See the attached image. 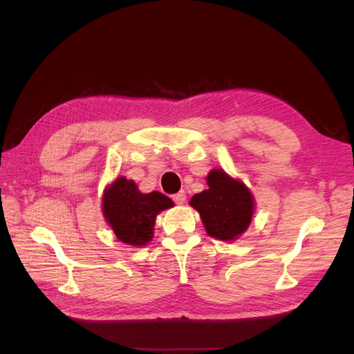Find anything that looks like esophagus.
<instances>
[{
    "label": "esophagus",
    "mask_w": 354,
    "mask_h": 354,
    "mask_svg": "<svg viewBox=\"0 0 354 354\" xmlns=\"http://www.w3.org/2000/svg\"><path fill=\"white\" fill-rule=\"evenodd\" d=\"M173 201L177 203V205H181V203H183V202L186 201V194H185L183 190H180L178 194L173 195Z\"/></svg>",
    "instance_id": "1"
}]
</instances>
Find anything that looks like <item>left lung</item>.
Wrapping results in <instances>:
<instances>
[{"mask_svg":"<svg viewBox=\"0 0 354 354\" xmlns=\"http://www.w3.org/2000/svg\"><path fill=\"white\" fill-rule=\"evenodd\" d=\"M208 189L196 194L190 205L199 214L207 233L221 241H233L248 229L254 212L251 192L239 180L230 178L221 169H212L207 177Z\"/></svg>","mask_w":354,"mask_h":354,"instance_id":"left-lung-1","label":"left lung"}]
</instances>
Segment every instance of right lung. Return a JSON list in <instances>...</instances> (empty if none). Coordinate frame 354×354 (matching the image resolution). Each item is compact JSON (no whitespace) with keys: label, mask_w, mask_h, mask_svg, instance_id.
Returning <instances> with one entry per match:
<instances>
[{"label":"right lung","mask_w":354,"mask_h":354,"mask_svg":"<svg viewBox=\"0 0 354 354\" xmlns=\"http://www.w3.org/2000/svg\"><path fill=\"white\" fill-rule=\"evenodd\" d=\"M173 205V201L159 192L140 194L134 181L124 177H118L103 196V214L116 238L134 246L153 238L156 216Z\"/></svg>","instance_id":"add662e5"}]
</instances>
